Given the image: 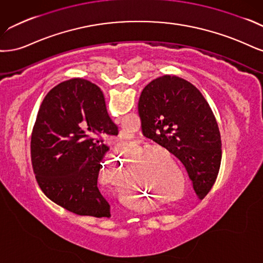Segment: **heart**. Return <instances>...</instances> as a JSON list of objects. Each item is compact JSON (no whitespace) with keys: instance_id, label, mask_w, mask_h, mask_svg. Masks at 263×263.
<instances>
[{"instance_id":"b5f03b06","label":"heart","mask_w":263,"mask_h":263,"mask_svg":"<svg viewBox=\"0 0 263 263\" xmlns=\"http://www.w3.org/2000/svg\"><path fill=\"white\" fill-rule=\"evenodd\" d=\"M153 160H155V156H153ZM154 163H155V162H153V164H154ZM153 166H154V165H153ZM133 205H135V202H133ZM141 205H142V206L147 205V201H146V200H142Z\"/></svg>"}]
</instances>
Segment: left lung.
Masks as SVG:
<instances>
[{
  "label": "left lung",
  "mask_w": 263,
  "mask_h": 263,
  "mask_svg": "<svg viewBox=\"0 0 263 263\" xmlns=\"http://www.w3.org/2000/svg\"><path fill=\"white\" fill-rule=\"evenodd\" d=\"M142 131L180 160L197 197L214 184L222 157L215 117L200 90L178 76L148 83L139 99Z\"/></svg>",
  "instance_id": "1"
}]
</instances>
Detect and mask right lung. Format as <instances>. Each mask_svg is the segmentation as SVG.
Here are the masks:
<instances>
[{"label":"right lung","mask_w":263,"mask_h":263,"mask_svg":"<svg viewBox=\"0 0 263 263\" xmlns=\"http://www.w3.org/2000/svg\"><path fill=\"white\" fill-rule=\"evenodd\" d=\"M117 134L95 84L72 79L53 87L42 101L31 134V162L41 190L72 213L111 216L97 179L109 149L103 137Z\"/></svg>","instance_id":"obj_1"}]
</instances>
